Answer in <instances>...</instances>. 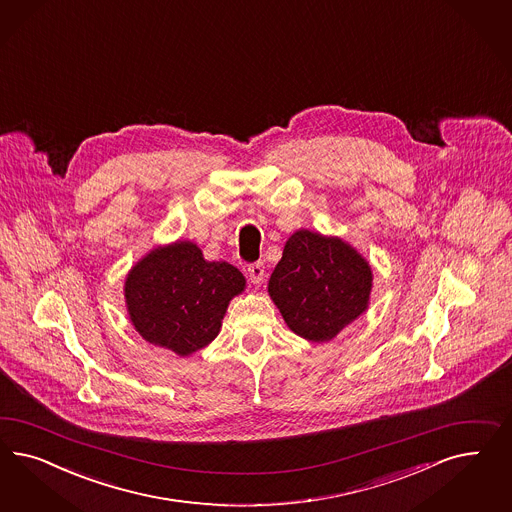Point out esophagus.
Returning a JSON list of instances; mask_svg holds the SVG:
<instances>
[{
	"instance_id": "esophagus-1",
	"label": "esophagus",
	"mask_w": 512,
	"mask_h": 512,
	"mask_svg": "<svg viewBox=\"0 0 512 512\" xmlns=\"http://www.w3.org/2000/svg\"><path fill=\"white\" fill-rule=\"evenodd\" d=\"M248 281L252 284H260L264 281L265 269L262 262H254V264L247 265Z\"/></svg>"
}]
</instances>
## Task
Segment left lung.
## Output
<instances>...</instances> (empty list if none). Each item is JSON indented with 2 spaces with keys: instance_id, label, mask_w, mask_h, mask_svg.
Here are the masks:
<instances>
[{
  "instance_id": "8db88e82",
  "label": "left lung",
  "mask_w": 512,
  "mask_h": 512,
  "mask_svg": "<svg viewBox=\"0 0 512 512\" xmlns=\"http://www.w3.org/2000/svg\"><path fill=\"white\" fill-rule=\"evenodd\" d=\"M371 281V267L345 241L299 230L286 241L269 296L290 330L324 343L367 309Z\"/></svg>"
}]
</instances>
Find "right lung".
<instances>
[{
    "instance_id": "right-lung-1",
    "label": "right lung",
    "mask_w": 512,
    "mask_h": 512,
    "mask_svg": "<svg viewBox=\"0 0 512 512\" xmlns=\"http://www.w3.org/2000/svg\"><path fill=\"white\" fill-rule=\"evenodd\" d=\"M245 277L226 262H207L194 243L156 248L126 279V303L135 330L149 343L188 356L209 345Z\"/></svg>"
}]
</instances>
